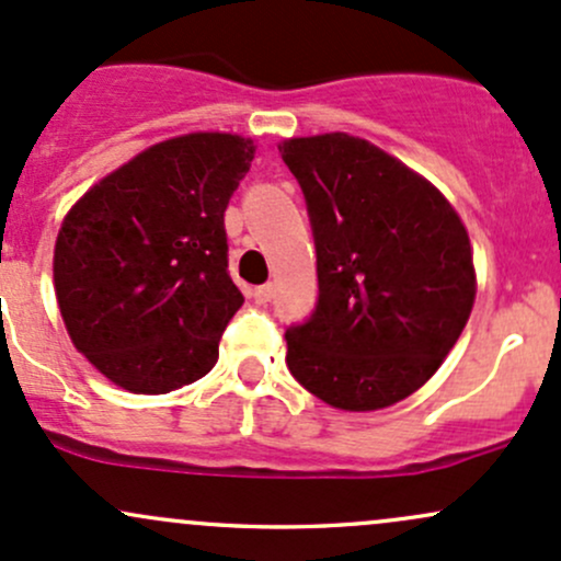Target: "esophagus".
Masks as SVG:
<instances>
[{"mask_svg": "<svg viewBox=\"0 0 561 561\" xmlns=\"http://www.w3.org/2000/svg\"><path fill=\"white\" fill-rule=\"evenodd\" d=\"M252 295V300H255L257 306H266L271 298H274V287L271 285H261V287H255V290L250 293Z\"/></svg>", "mask_w": 561, "mask_h": 561, "instance_id": "1", "label": "esophagus"}]
</instances>
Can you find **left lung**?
Here are the masks:
<instances>
[{
	"instance_id": "obj_1",
	"label": "left lung",
	"mask_w": 561,
	"mask_h": 561,
	"mask_svg": "<svg viewBox=\"0 0 561 561\" xmlns=\"http://www.w3.org/2000/svg\"><path fill=\"white\" fill-rule=\"evenodd\" d=\"M317 244V311L287 337L306 391L346 412L383 410L442 367L477 298L463 220L434 183L348 133L287 138Z\"/></svg>"
}]
</instances>
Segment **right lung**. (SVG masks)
Returning <instances> with one entry per match:
<instances>
[{"label": "right lung", "instance_id": "add662e5", "mask_svg": "<svg viewBox=\"0 0 561 561\" xmlns=\"http://www.w3.org/2000/svg\"><path fill=\"white\" fill-rule=\"evenodd\" d=\"M255 140L188 133L153 144L84 191L55 239L53 285L71 343L133 393H168L218 362L242 293L224 213Z\"/></svg>", "mask_w": 561, "mask_h": 561}]
</instances>
